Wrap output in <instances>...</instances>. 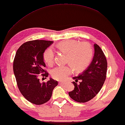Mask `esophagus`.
I'll list each match as a JSON object with an SVG mask.
<instances>
[{"mask_svg": "<svg viewBox=\"0 0 125 125\" xmlns=\"http://www.w3.org/2000/svg\"><path fill=\"white\" fill-rule=\"evenodd\" d=\"M58 83H59V84H64V82H59Z\"/></svg>", "mask_w": 125, "mask_h": 125, "instance_id": "obj_1", "label": "esophagus"}]
</instances>
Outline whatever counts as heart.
I'll return each instance as SVG.
<instances>
[{
  "instance_id": "obj_1",
  "label": "heart",
  "mask_w": 125,
  "mask_h": 125,
  "mask_svg": "<svg viewBox=\"0 0 125 125\" xmlns=\"http://www.w3.org/2000/svg\"><path fill=\"white\" fill-rule=\"evenodd\" d=\"M57 46L62 52L67 53V62L76 71L83 70L92 59L94 55L92 47L86 42L78 43L74 39H68L59 42ZM43 58L47 65L52 66L54 60L53 51L51 48L45 49ZM72 67L70 65L58 66L51 71V75L55 80L64 81L72 74Z\"/></svg>"
}]
</instances>
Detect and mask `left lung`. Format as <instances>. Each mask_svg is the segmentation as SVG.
Wrapping results in <instances>:
<instances>
[{
	"instance_id": "8db88e82",
	"label": "left lung",
	"mask_w": 125,
	"mask_h": 125,
	"mask_svg": "<svg viewBox=\"0 0 125 125\" xmlns=\"http://www.w3.org/2000/svg\"><path fill=\"white\" fill-rule=\"evenodd\" d=\"M94 54L87 69L77 77H73L74 88L69 92L70 97L75 101L85 103L94 98L100 92L106 78L107 62L104 52L97 44H94ZM81 82L76 83L78 81Z\"/></svg>"
}]
</instances>
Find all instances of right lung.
Wrapping results in <instances>:
<instances>
[{
	"label": "right lung",
	"mask_w": 125,
	"mask_h": 125,
	"mask_svg": "<svg viewBox=\"0 0 125 125\" xmlns=\"http://www.w3.org/2000/svg\"><path fill=\"white\" fill-rule=\"evenodd\" d=\"M53 41L34 40L27 42L18 49L13 61V71L20 92L31 104H45L52 97L57 81L50 78L47 82H39V76H48L44 70L43 54Z\"/></svg>",
	"instance_id": "add662e5"
}]
</instances>
